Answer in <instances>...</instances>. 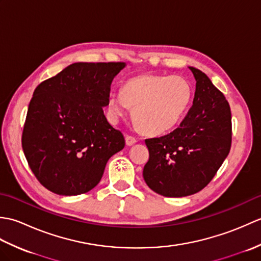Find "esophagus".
I'll return each instance as SVG.
<instances>
[{
	"mask_svg": "<svg viewBox=\"0 0 261 261\" xmlns=\"http://www.w3.org/2000/svg\"><path fill=\"white\" fill-rule=\"evenodd\" d=\"M125 142H126L127 146H132V145H135V143L137 142V139H136L134 136H126L125 137Z\"/></svg>",
	"mask_w": 261,
	"mask_h": 261,
	"instance_id": "obj_1",
	"label": "esophagus"
}]
</instances>
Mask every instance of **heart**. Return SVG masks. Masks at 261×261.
I'll return each mask as SVG.
<instances>
[{"mask_svg": "<svg viewBox=\"0 0 261 261\" xmlns=\"http://www.w3.org/2000/svg\"><path fill=\"white\" fill-rule=\"evenodd\" d=\"M193 85L184 76L141 75L126 81L122 91L111 92L109 113L124 116L130 108L138 129L157 136L173 129L185 115L193 99Z\"/></svg>", "mask_w": 261, "mask_h": 261, "instance_id": "1", "label": "heart"}]
</instances>
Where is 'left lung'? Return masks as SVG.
<instances>
[{
	"mask_svg": "<svg viewBox=\"0 0 261 261\" xmlns=\"http://www.w3.org/2000/svg\"><path fill=\"white\" fill-rule=\"evenodd\" d=\"M196 80L192 108L170 134L146 139L149 160L143 178L166 197L195 194L213 179L232 142L231 110L222 92L203 71L190 67Z\"/></svg>",
	"mask_w": 261,
	"mask_h": 261,
	"instance_id": "1",
	"label": "left lung"
}]
</instances>
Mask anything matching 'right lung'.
Returning <instances> with one entry per match:
<instances>
[{
  "label": "right lung",
  "instance_id": "right-lung-1",
  "mask_svg": "<svg viewBox=\"0 0 261 261\" xmlns=\"http://www.w3.org/2000/svg\"><path fill=\"white\" fill-rule=\"evenodd\" d=\"M124 63H75L39 84L28 108L22 149L42 186L58 195L84 194L124 148L103 112Z\"/></svg>",
  "mask_w": 261,
  "mask_h": 261
}]
</instances>
